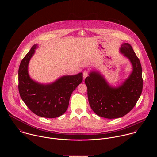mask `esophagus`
I'll return each mask as SVG.
<instances>
[{
	"label": "esophagus",
	"instance_id": "1",
	"mask_svg": "<svg viewBox=\"0 0 157 157\" xmlns=\"http://www.w3.org/2000/svg\"><path fill=\"white\" fill-rule=\"evenodd\" d=\"M88 72L87 71H85L83 72V78L85 79L86 77H87L88 76Z\"/></svg>",
	"mask_w": 157,
	"mask_h": 157
}]
</instances>
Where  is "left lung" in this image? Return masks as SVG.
I'll list each match as a JSON object with an SVG mask.
<instances>
[{"label": "left lung", "instance_id": "obj_1", "mask_svg": "<svg viewBox=\"0 0 157 157\" xmlns=\"http://www.w3.org/2000/svg\"><path fill=\"white\" fill-rule=\"evenodd\" d=\"M120 51L132 65V72L118 87H112L100 72L91 71L85 82L92 111L98 116L112 119L126 115L135 106L143 90L142 68L129 44H123Z\"/></svg>", "mask_w": 157, "mask_h": 157}]
</instances>
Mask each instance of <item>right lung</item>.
Instances as JSON below:
<instances>
[{
	"instance_id": "1",
	"label": "right lung",
	"mask_w": 157,
	"mask_h": 157,
	"mask_svg": "<svg viewBox=\"0 0 157 157\" xmlns=\"http://www.w3.org/2000/svg\"><path fill=\"white\" fill-rule=\"evenodd\" d=\"M37 45L32 46L19 68V91L27 107L36 115L48 118L60 117L67 111L70 97L83 81V73L65 75L51 84H40L28 74L29 60Z\"/></svg>"
}]
</instances>
